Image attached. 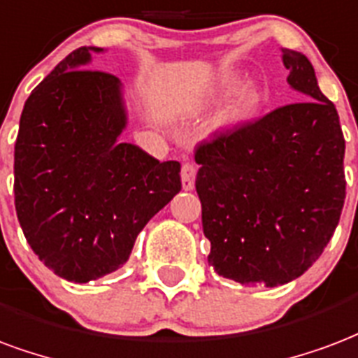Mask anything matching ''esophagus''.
<instances>
[{
  "instance_id": "1",
  "label": "esophagus",
  "mask_w": 358,
  "mask_h": 358,
  "mask_svg": "<svg viewBox=\"0 0 358 358\" xmlns=\"http://www.w3.org/2000/svg\"><path fill=\"white\" fill-rule=\"evenodd\" d=\"M195 166L192 163H184L182 165V172H180V176H182V187L186 189V192H192L193 187H195Z\"/></svg>"
}]
</instances>
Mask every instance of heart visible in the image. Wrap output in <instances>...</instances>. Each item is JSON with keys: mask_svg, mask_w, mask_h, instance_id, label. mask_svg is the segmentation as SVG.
Returning <instances> with one entry per match:
<instances>
[{"mask_svg": "<svg viewBox=\"0 0 358 358\" xmlns=\"http://www.w3.org/2000/svg\"><path fill=\"white\" fill-rule=\"evenodd\" d=\"M237 84H239V76H235V73L220 76L213 87L206 91L205 100L210 102V100L224 96L227 92H231ZM262 104H264V91L260 85L254 81L241 83L214 119V131L220 134H227V132H235L243 127L250 125L254 119L258 117Z\"/></svg>", "mask_w": 358, "mask_h": 358, "instance_id": "1", "label": "heart"}]
</instances>
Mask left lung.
<instances>
[{"label": "left lung", "mask_w": 358, "mask_h": 358, "mask_svg": "<svg viewBox=\"0 0 358 358\" xmlns=\"http://www.w3.org/2000/svg\"><path fill=\"white\" fill-rule=\"evenodd\" d=\"M288 85L307 100L282 106L197 148L195 189L208 264L235 282L279 287L319 260L345 199V140L309 58L282 49Z\"/></svg>", "instance_id": "8db88e82"}]
</instances>
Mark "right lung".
<instances>
[{
	"instance_id": "1",
	"label": "right lung",
	"mask_w": 358,
	"mask_h": 358,
	"mask_svg": "<svg viewBox=\"0 0 358 358\" xmlns=\"http://www.w3.org/2000/svg\"><path fill=\"white\" fill-rule=\"evenodd\" d=\"M79 47L31 91L15 144V206L24 237L71 282L123 266L138 233L182 189L178 161L121 142L129 125L115 76L85 70Z\"/></svg>"
}]
</instances>
